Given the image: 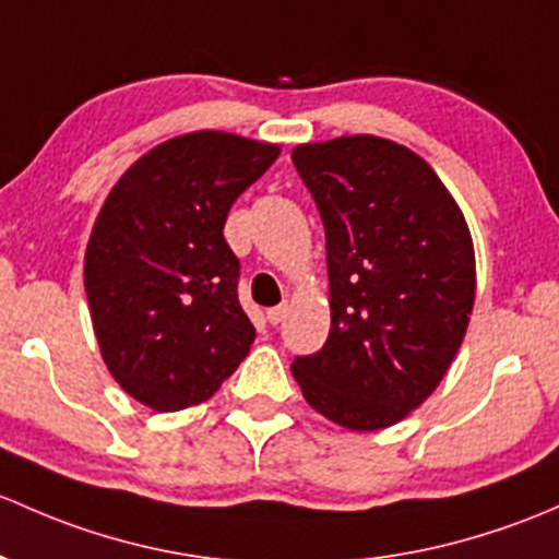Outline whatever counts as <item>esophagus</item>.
<instances>
[{
  "mask_svg": "<svg viewBox=\"0 0 559 559\" xmlns=\"http://www.w3.org/2000/svg\"><path fill=\"white\" fill-rule=\"evenodd\" d=\"M286 313H289V305H278V308H270L267 313H264V319L270 321V324H281V321L286 319Z\"/></svg>",
  "mask_w": 559,
  "mask_h": 559,
  "instance_id": "1",
  "label": "esophagus"
}]
</instances>
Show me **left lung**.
<instances>
[{
    "mask_svg": "<svg viewBox=\"0 0 559 559\" xmlns=\"http://www.w3.org/2000/svg\"><path fill=\"white\" fill-rule=\"evenodd\" d=\"M292 160L324 222L332 310L324 348L292 374L337 426L388 428L431 396L466 337L472 233L433 168L396 141H316Z\"/></svg>",
    "mask_w": 559,
    "mask_h": 559,
    "instance_id": "8db88e82",
    "label": "left lung"
}]
</instances>
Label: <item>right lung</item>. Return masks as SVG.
I'll list each match as a JSON object with an SVG mask.
<instances>
[{"mask_svg":"<svg viewBox=\"0 0 559 559\" xmlns=\"http://www.w3.org/2000/svg\"><path fill=\"white\" fill-rule=\"evenodd\" d=\"M278 155L235 133H185L141 155L98 211L85 249L93 332L111 378L155 413L214 396L254 343L222 230Z\"/></svg>","mask_w":559,"mask_h":559,"instance_id":"obj_1","label":"right lung"}]
</instances>
